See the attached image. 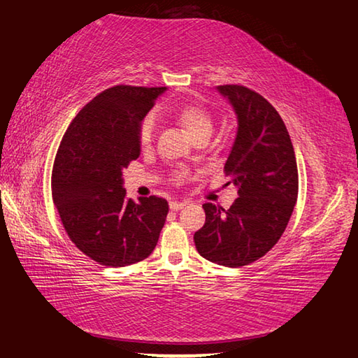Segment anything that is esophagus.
I'll use <instances>...</instances> for the list:
<instances>
[{"mask_svg": "<svg viewBox=\"0 0 358 358\" xmlns=\"http://www.w3.org/2000/svg\"><path fill=\"white\" fill-rule=\"evenodd\" d=\"M184 207H185V202H176V201L170 202V210H173V211H178Z\"/></svg>", "mask_w": 358, "mask_h": 358, "instance_id": "34e87169", "label": "esophagus"}]
</instances>
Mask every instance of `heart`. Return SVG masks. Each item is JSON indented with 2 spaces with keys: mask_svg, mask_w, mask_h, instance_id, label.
Wrapping results in <instances>:
<instances>
[{
  "mask_svg": "<svg viewBox=\"0 0 358 358\" xmlns=\"http://www.w3.org/2000/svg\"><path fill=\"white\" fill-rule=\"evenodd\" d=\"M176 117L182 123V127L187 129L189 137L194 138L206 136L208 137L213 131V117L211 114L201 106L194 105H185L180 106L176 111ZM155 129H156V122L152 115H147L138 127V143L142 147H148L152 142V137H155Z\"/></svg>",
  "mask_w": 358,
  "mask_h": 358,
  "instance_id": "1",
  "label": "heart"
}]
</instances>
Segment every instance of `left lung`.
<instances>
[{
  "mask_svg": "<svg viewBox=\"0 0 358 358\" xmlns=\"http://www.w3.org/2000/svg\"><path fill=\"white\" fill-rule=\"evenodd\" d=\"M216 90L238 120L224 166L238 198L229 210L203 203L206 224L194 233V244L206 259L241 267L264 257L286 230L298 196V169L287 128L264 97L241 85Z\"/></svg>",
  "mask_w": 358,
  "mask_h": 358,
  "instance_id": "left-lung-1",
  "label": "left lung"
}]
</instances>
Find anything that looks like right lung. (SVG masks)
<instances>
[{"instance_id":"right-lung-1","label":"right lung","mask_w":358,"mask_h":358,"mask_svg":"<svg viewBox=\"0 0 358 358\" xmlns=\"http://www.w3.org/2000/svg\"><path fill=\"white\" fill-rule=\"evenodd\" d=\"M166 87L117 85L100 92L71 122L52 170V199L64 230L96 262L123 267L148 258L169 202L127 198L122 171L141 156L138 127Z\"/></svg>"}]
</instances>
